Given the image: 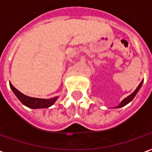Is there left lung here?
Returning <instances> with one entry per match:
<instances>
[{
	"label": "left lung",
	"instance_id": "obj_1",
	"mask_svg": "<svg viewBox=\"0 0 152 152\" xmlns=\"http://www.w3.org/2000/svg\"><path fill=\"white\" fill-rule=\"evenodd\" d=\"M142 84V81L141 83H140V84L138 85V87H137V88H136V90H135L134 91V92H133L132 94H131V95H129V96H128V97H126V99H123L122 101L121 102L120 104L118 105V106H117L116 108H121V107H123V106H125V105H126V104H129V103L130 101H132V99H134V96H136V94L138 93V90L140 89V87H141Z\"/></svg>",
	"mask_w": 152,
	"mask_h": 152
}]
</instances>
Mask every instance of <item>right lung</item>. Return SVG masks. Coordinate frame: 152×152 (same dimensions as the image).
Masks as SVG:
<instances>
[{
  "label": "right lung",
  "instance_id": "1",
  "mask_svg": "<svg viewBox=\"0 0 152 152\" xmlns=\"http://www.w3.org/2000/svg\"><path fill=\"white\" fill-rule=\"evenodd\" d=\"M10 86L12 91L15 94V96L18 97V99L22 102V104L26 105V107H28V108H34V109H35V108H48V107L52 106L57 99V97H54V98H52V99H49L30 97V96H25L24 94L20 92L19 91L16 89L11 83H10Z\"/></svg>",
  "mask_w": 152,
  "mask_h": 152
}]
</instances>
